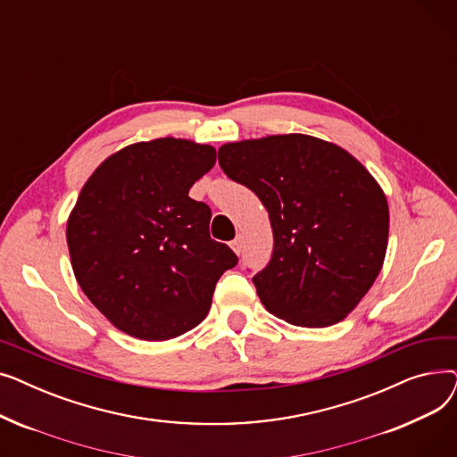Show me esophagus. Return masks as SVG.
I'll return each instance as SVG.
<instances>
[{
  "instance_id": "34e87169",
  "label": "esophagus",
  "mask_w": 457,
  "mask_h": 457,
  "mask_svg": "<svg viewBox=\"0 0 457 457\" xmlns=\"http://www.w3.org/2000/svg\"><path fill=\"white\" fill-rule=\"evenodd\" d=\"M231 248H233L235 253L241 255V252H243V237H241V235H237V237L233 238V241H231Z\"/></svg>"
}]
</instances>
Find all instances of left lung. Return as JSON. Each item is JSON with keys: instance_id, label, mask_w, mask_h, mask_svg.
<instances>
[{"instance_id": "obj_1", "label": "left lung", "mask_w": 457, "mask_h": 457, "mask_svg": "<svg viewBox=\"0 0 457 457\" xmlns=\"http://www.w3.org/2000/svg\"><path fill=\"white\" fill-rule=\"evenodd\" d=\"M219 162L270 216L272 257L252 278L262 305L302 328L341 322L386 259L389 205L376 179L346 150L298 133L224 144Z\"/></svg>"}]
</instances>
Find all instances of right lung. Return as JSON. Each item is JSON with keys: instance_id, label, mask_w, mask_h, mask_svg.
Masks as SVG:
<instances>
[{"instance_id": "add662e5", "label": "right lung", "mask_w": 457, "mask_h": 457, "mask_svg": "<svg viewBox=\"0 0 457 457\" xmlns=\"http://www.w3.org/2000/svg\"><path fill=\"white\" fill-rule=\"evenodd\" d=\"M216 162L209 144L137 142L88 178L66 226L71 269L87 298L131 337L166 341L209 313L237 255L209 235L211 209L188 196Z\"/></svg>"}]
</instances>
